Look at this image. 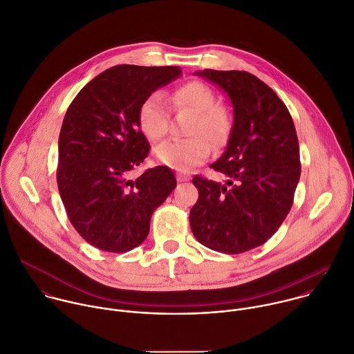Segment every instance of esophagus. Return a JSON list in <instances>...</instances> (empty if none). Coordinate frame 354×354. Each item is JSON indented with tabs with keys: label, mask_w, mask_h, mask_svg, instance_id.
<instances>
[{
	"label": "esophagus",
	"mask_w": 354,
	"mask_h": 354,
	"mask_svg": "<svg viewBox=\"0 0 354 354\" xmlns=\"http://www.w3.org/2000/svg\"><path fill=\"white\" fill-rule=\"evenodd\" d=\"M176 179H178V182H187V180H190V175H187V174H176Z\"/></svg>",
	"instance_id": "34e87169"
}]
</instances>
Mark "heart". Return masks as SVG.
I'll return each instance as SVG.
<instances>
[{"label":"heart","mask_w":354,"mask_h":354,"mask_svg":"<svg viewBox=\"0 0 354 354\" xmlns=\"http://www.w3.org/2000/svg\"><path fill=\"white\" fill-rule=\"evenodd\" d=\"M169 100L176 111L189 109L196 113L189 134L185 140H169L158 145L154 156L158 162L186 172L193 167L205 162L212 145L221 147L227 142L231 133V116L223 106L216 105V93L203 82L192 81L176 88ZM169 109L161 92L149 93L140 105L138 126L149 141H160L168 131ZM209 140L207 142V140Z\"/></svg>","instance_id":"b5f03b06"}]
</instances>
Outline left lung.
<instances>
[{
    "instance_id": "1",
    "label": "left lung",
    "mask_w": 354,
    "mask_h": 354,
    "mask_svg": "<svg viewBox=\"0 0 354 354\" xmlns=\"http://www.w3.org/2000/svg\"><path fill=\"white\" fill-rule=\"evenodd\" d=\"M220 86L234 123L224 154L210 167L224 183L193 178L196 239L213 250L242 254L263 245L287 217L299 180V147L291 115L276 92L246 71H196Z\"/></svg>"
}]
</instances>
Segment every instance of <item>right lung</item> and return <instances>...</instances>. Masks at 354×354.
<instances>
[{"label": "right lung", "mask_w": 354, "mask_h": 354, "mask_svg": "<svg viewBox=\"0 0 354 354\" xmlns=\"http://www.w3.org/2000/svg\"><path fill=\"white\" fill-rule=\"evenodd\" d=\"M180 75L179 67L115 66L89 81L67 109L59 192L74 228L100 250L120 254L141 245L151 216L176 187L168 167L130 175L149 151L138 126L141 102Z\"/></svg>", "instance_id": "obj_1"}]
</instances>
